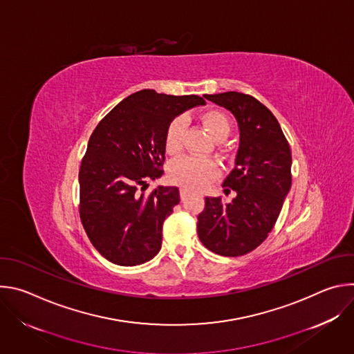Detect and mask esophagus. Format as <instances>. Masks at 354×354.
<instances>
[{
	"mask_svg": "<svg viewBox=\"0 0 354 354\" xmlns=\"http://www.w3.org/2000/svg\"><path fill=\"white\" fill-rule=\"evenodd\" d=\"M187 196H189V192L186 189H180V200L185 201L187 198Z\"/></svg>",
	"mask_w": 354,
	"mask_h": 354,
	"instance_id": "obj_1",
	"label": "esophagus"
}]
</instances>
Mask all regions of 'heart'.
<instances>
[{"label":"heart","mask_w":354,"mask_h":354,"mask_svg":"<svg viewBox=\"0 0 354 354\" xmlns=\"http://www.w3.org/2000/svg\"><path fill=\"white\" fill-rule=\"evenodd\" d=\"M201 123L206 130L217 141H223L231 131L230 118L218 111L209 109L200 116ZM187 122L185 116H176L167 127L165 131V151L169 156H178L183 148V134L186 130ZM220 171L214 161L196 158V157H183L176 160L169 167V178L174 183L187 189V190H201L209 183L217 179Z\"/></svg>","instance_id":"heart-1"}]
</instances>
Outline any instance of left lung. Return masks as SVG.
<instances>
[{"instance_id":"left-lung-1","label":"left lung","mask_w":354,"mask_h":354,"mask_svg":"<svg viewBox=\"0 0 354 354\" xmlns=\"http://www.w3.org/2000/svg\"><path fill=\"white\" fill-rule=\"evenodd\" d=\"M230 111L239 127L235 167L223 183L235 192L230 203L206 197L197 217V234L221 257H242L258 248L273 230L291 187V151L274 115L254 96L230 91L205 95Z\"/></svg>"}]
</instances>
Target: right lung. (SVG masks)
<instances>
[{"label": "right lung", "instance_id": "obj_1", "mask_svg": "<svg viewBox=\"0 0 354 354\" xmlns=\"http://www.w3.org/2000/svg\"><path fill=\"white\" fill-rule=\"evenodd\" d=\"M206 100L142 89L118 104L91 134L80 168V217L100 255L120 266L153 259L179 189L147 180L162 176L165 131L180 113Z\"/></svg>", "mask_w": 354, "mask_h": 354}]
</instances>
